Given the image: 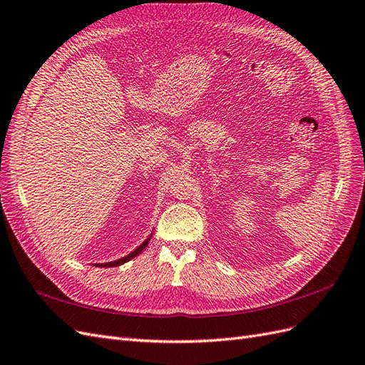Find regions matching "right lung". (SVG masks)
Returning a JSON list of instances; mask_svg holds the SVG:
<instances>
[{
  "label": "right lung",
  "instance_id": "right-lung-1",
  "mask_svg": "<svg viewBox=\"0 0 365 365\" xmlns=\"http://www.w3.org/2000/svg\"><path fill=\"white\" fill-rule=\"evenodd\" d=\"M151 237H153V234L147 238V240H145L139 247H136L134 249V251L131 252V254H128L127 257H123V258H120V259H116V262H110V263H103V264H96V266H101V267H114V266H120V264H123V263H127V262H130L131 258H134L136 255H139L145 247H147V245L150 243V240H151Z\"/></svg>",
  "mask_w": 365,
  "mask_h": 365
}]
</instances>
